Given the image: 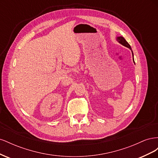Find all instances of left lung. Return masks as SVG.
I'll return each mask as SVG.
<instances>
[{
  "label": "left lung",
  "instance_id": "1",
  "mask_svg": "<svg viewBox=\"0 0 158 158\" xmlns=\"http://www.w3.org/2000/svg\"><path fill=\"white\" fill-rule=\"evenodd\" d=\"M117 40V41H118L119 43H120V44H121V45H124V46H125V47H128V48L131 49V45L128 44V43L125 40V38L123 37H118ZM132 56H133V52H132ZM133 60H134V59H133ZM134 62H135V61H134Z\"/></svg>",
  "mask_w": 158,
  "mask_h": 158
}]
</instances>
